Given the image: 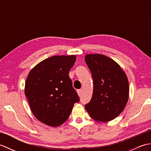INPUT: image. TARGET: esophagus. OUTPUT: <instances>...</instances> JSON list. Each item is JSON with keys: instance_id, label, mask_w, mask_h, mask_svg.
<instances>
[{"instance_id": "esophagus-1", "label": "esophagus", "mask_w": 151, "mask_h": 151, "mask_svg": "<svg viewBox=\"0 0 151 151\" xmlns=\"http://www.w3.org/2000/svg\"><path fill=\"white\" fill-rule=\"evenodd\" d=\"M77 93H78L79 97H81L82 93V91L81 90V89H79V90L77 91Z\"/></svg>"}]
</instances>
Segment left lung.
<instances>
[{
	"label": "left lung",
	"instance_id": "left-lung-1",
	"mask_svg": "<svg viewBox=\"0 0 151 151\" xmlns=\"http://www.w3.org/2000/svg\"><path fill=\"white\" fill-rule=\"evenodd\" d=\"M85 61L93 80V95L86 110L96 121L113 120L123 111L129 100L127 75L117 62L102 54H87Z\"/></svg>",
	"mask_w": 151,
	"mask_h": 151
}]
</instances>
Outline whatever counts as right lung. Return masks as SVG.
I'll list each match as a JSON object with an SVG mask.
<instances>
[{"label": "right lung", "mask_w": 151, "mask_h": 151, "mask_svg": "<svg viewBox=\"0 0 151 151\" xmlns=\"http://www.w3.org/2000/svg\"><path fill=\"white\" fill-rule=\"evenodd\" d=\"M75 55L53 56L31 69L25 82L24 93L37 119L56 127L68 119L78 95L69 78Z\"/></svg>", "instance_id": "add662e5"}]
</instances>
